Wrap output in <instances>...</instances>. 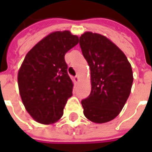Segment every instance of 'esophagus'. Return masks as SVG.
Returning <instances> with one entry per match:
<instances>
[{
	"label": "esophagus",
	"mask_w": 152,
	"mask_h": 152,
	"mask_svg": "<svg viewBox=\"0 0 152 152\" xmlns=\"http://www.w3.org/2000/svg\"><path fill=\"white\" fill-rule=\"evenodd\" d=\"M74 82H75V83H78V82H79V77H78V76H77L74 77Z\"/></svg>",
	"instance_id": "1"
}]
</instances>
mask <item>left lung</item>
<instances>
[{"label": "left lung", "mask_w": 152, "mask_h": 152, "mask_svg": "<svg viewBox=\"0 0 152 152\" xmlns=\"http://www.w3.org/2000/svg\"><path fill=\"white\" fill-rule=\"evenodd\" d=\"M80 46L91 76L90 94L81 101L84 115L94 123L108 122L121 112L130 94L134 80L130 63L102 35L86 31L80 37Z\"/></svg>", "instance_id": "1"}]
</instances>
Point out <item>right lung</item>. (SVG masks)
I'll use <instances>...</instances> for the list:
<instances>
[{
	"label": "right lung",
	"instance_id": "obj_1",
	"mask_svg": "<svg viewBox=\"0 0 152 152\" xmlns=\"http://www.w3.org/2000/svg\"><path fill=\"white\" fill-rule=\"evenodd\" d=\"M78 42L69 31H54L25 56L18 73L19 94L26 110L39 123L53 124L63 115L73 89L64 56Z\"/></svg>",
	"mask_w": 152,
	"mask_h": 152
}]
</instances>
